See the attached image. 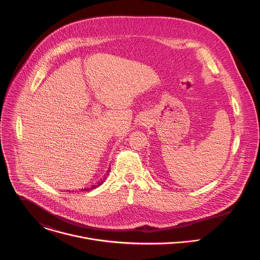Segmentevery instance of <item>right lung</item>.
<instances>
[{
	"label": "right lung",
	"instance_id": "obj_1",
	"mask_svg": "<svg viewBox=\"0 0 260 260\" xmlns=\"http://www.w3.org/2000/svg\"><path fill=\"white\" fill-rule=\"evenodd\" d=\"M109 172H110V171H109ZM108 174H109V173H108ZM108 174H107V175H108ZM106 178H107V177H105V178H104L102 181H100L96 185H92V186H89V187H86V188H82V189H81V191H88V190H90V189H94V188H96V187L99 186V185H102V184L104 183V181H105V179H106Z\"/></svg>",
	"mask_w": 260,
	"mask_h": 260
}]
</instances>
